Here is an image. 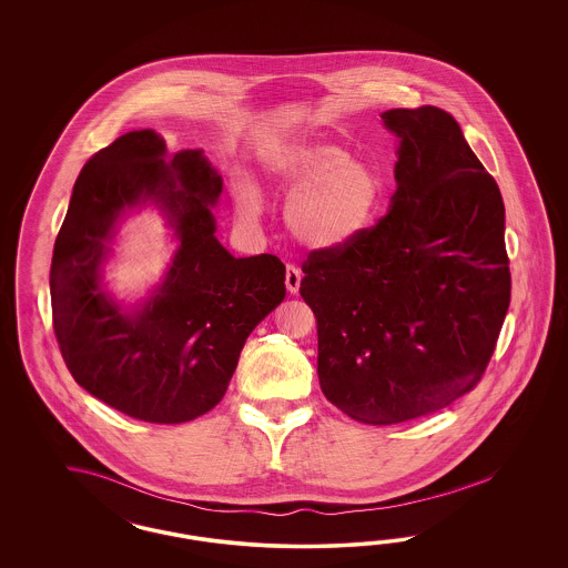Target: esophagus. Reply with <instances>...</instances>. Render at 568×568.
<instances>
[{"instance_id":"obj_1","label":"esophagus","mask_w":568,"mask_h":568,"mask_svg":"<svg viewBox=\"0 0 568 568\" xmlns=\"http://www.w3.org/2000/svg\"><path fill=\"white\" fill-rule=\"evenodd\" d=\"M300 281H302V271L290 262V264L285 266V285H287V292H300Z\"/></svg>"}]
</instances>
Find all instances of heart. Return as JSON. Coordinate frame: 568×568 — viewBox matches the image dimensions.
Listing matches in <instances>:
<instances>
[{
	"label": "heart",
	"instance_id": "1",
	"mask_svg": "<svg viewBox=\"0 0 568 568\" xmlns=\"http://www.w3.org/2000/svg\"><path fill=\"white\" fill-rule=\"evenodd\" d=\"M266 169L278 190L292 191L285 221L293 237L308 247H342L361 235L375 214L377 172L337 145L297 141L268 155ZM235 200L243 219H258L262 197L254 183L240 181Z\"/></svg>",
	"mask_w": 568,
	"mask_h": 568
}]
</instances>
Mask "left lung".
Masks as SVG:
<instances>
[{
	"label": "left lung",
	"mask_w": 568,
	"mask_h": 568,
	"mask_svg": "<svg viewBox=\"0 0 568 568\" xmlns=\"http://www.w3.org/2000/svg\"><path fill=\"white\" fill-rule=\"evenodd\" d=\"M399 141L397 190L377 224L304 260L318 381L368 425L437 413L477 387L510 306L504 202L456 119L437 108L381 114Z\"/></svg>",
	"instance_id": "1"
}]
</instances>
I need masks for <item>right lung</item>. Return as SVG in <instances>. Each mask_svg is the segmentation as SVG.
<instances>
[{
  "mask_svg": "<svg viewBox=\"0 0 568 568\" xmlns=\"http://www.w3.org/2000/svg\"><path fill=\"white\" fill-rule=\"evenodd\" d=\"M223 181L202 152L166 162V141L133 131L87 160L53 245V333L70 375L110 408L179 425L212 410L241 347L285 297V264L273 254L233 258L214 237ZM152 199L172 214L182 245L165 285L133 315L97 285L111 226Z\"/></svg>",
  "mask_w": 568,
  "mask_h": 568,
  "instance_id": "1",
  "label": "right lung"
}]
</instances>
